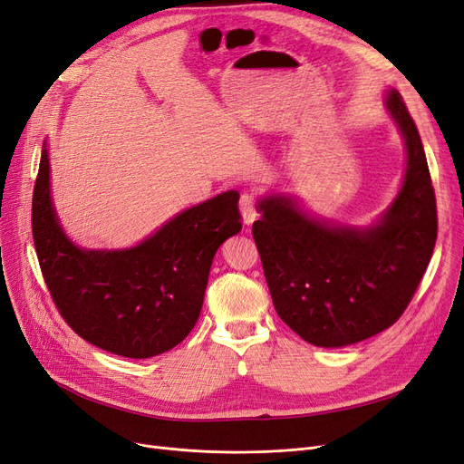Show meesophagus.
Wrapping results in <instances>:
<instances>
[{
	"label": "esophagus",
	"instance_id": "1",
	"mask_svg": "<svg viewBox=\"0 0 464 464\" xmlns=\"http://www.w3.org/2000/svg\"><path fill=\"white\" fill-rule=\"evenodd\" d=\"M238 208H241V216H243L245 226H252L256 218H258V212H256V200L250 193H243L241 200H238Z\"/></svg>",
	"mask_w": 464,
	"mask_h": 464
}]
</instances>
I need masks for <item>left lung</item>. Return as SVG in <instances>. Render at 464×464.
<instances>
[{"instance_id": "8db88e82", "label": "left lung", "mask_w": 464, "mask_h": 464, "mask_svg": "<svg viewBox=\"0 0 464 464\" xmlns=\"http://www.w3.org/2000/svg\"><path fill=\"white\" fill-rule=\"evenodd\" d=\"M384 109L405 147L398 195L365 226L310 214L288 193L258 198L252 235L279 317L305 342L344 348L405 312L432 258L438 219L426 154L398 90Z\"/></svg>"}]
</instances>
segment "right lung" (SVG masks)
Instances as JSON below:
<instances>
[{
	"label": "right lung",
	"mask_w": 464,
	"mask_h": 464,
	"mask_svg": "<svg viewBox=\"0 0 464 464\" xmlns=\"http://www.w3.org/2000/svg\"><path fill=\"white\" fill-rule=\"evenodd\" d=\"M238 193L185 208L128 248H82L61 226L44 141L32 233L45 285L71 329L111 353L147 359L198 321L218 248L243 229Z\"/></svg>",
	"instance_id": "1"
}]
</instances>
